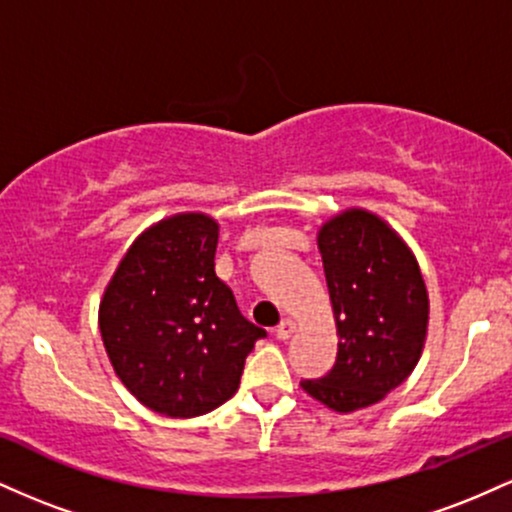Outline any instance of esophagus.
<instances>
[{"label": "esophagus", "mask_w": 512, "mask_h": 512, "mask_svg": "<svg viewBox=\"0 0 512 512\" xmlns=\"http://www.w3.org/2000/svg\"><path fill=\"white\" fill-rule=\"evenodd\" d=\"M293 332H296V322H293L291 317H284V320L279 322V327L274 330L276 339H281V342H284V339H289Z\"/></svg>", "instance_id": "34e87169"}]
</instances>
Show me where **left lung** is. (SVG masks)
Returning a JSON list of instances; mask_svg holds the SVG:
<instances>
[{"label": "left lung", "mask_w": 512, "mask_h": 512, "mask_svg": "<svg viewBox=\"0 0 512 512\" xmlns=\"http://www.w3.org/2000/svg\"><path fill=\"white\" fill-rule=\"evenodd\" d=\"M339 351L330 373L303 380L305 395L339 414L380 402L424 354L428 289L419 262L383 216L349 207L317 231Z\"/></svg>", "instance_id": "8db88e82"}]
</instances>
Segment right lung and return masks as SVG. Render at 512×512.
Instances as JSON below:
<instances>
[{
  "label": "right lung",
  "instance_id": "right-lung-1",
  "mask_svg": "<svg viewBox=\"0 0 512 512\" xmlns=\"http://www.w3.org/2000/svg\"><path fill=\"white\" fill-rule=\"evenodd\" d=\"M216 243L219 223L202 211L156 221L129 245L98 305L115 375L170 419L202 416L236 395L264 337L216 276Z\"/></svg>",
  "mask_w": 512,
  "mask_h": 512
}]
</instances>
